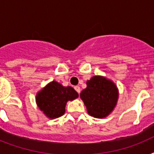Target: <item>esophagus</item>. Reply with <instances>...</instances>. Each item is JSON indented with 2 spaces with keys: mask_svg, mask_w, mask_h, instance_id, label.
<instances>
[{
  "mask_svg": "<svg viewBox=\"0 0 154 154\" xmlns=\"http://www.w3.org/2000/svg\"><path fill=\"white\" fill-rule=\"evenodd\" d=\"M74 89L77 92V93H78V94H80V92H81V89H80V86H78V85H76V86H74Z\"/></svg>",
  "mask_w": 154,
  "mask_h": 154,
  "instance_id": "esophagus-1",
  "label": "esophagus"
}]
</instances>
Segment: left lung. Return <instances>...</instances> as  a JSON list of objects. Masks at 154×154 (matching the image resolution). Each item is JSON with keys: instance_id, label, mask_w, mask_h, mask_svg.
Returning a JSON list of instances; mask_svg holds the SVG:
<instances>
[{"instance_id": "1", "label": "left lung", "mask_w": 154, "mask_h": 154, "mask_svg": "<svg viewBox=\"0 0 154 154\" xmlns=\"http://www.w3.org/2000/svg\"><path fill=\"white\" fill-rule=\"evenodd\" d=\"M86 89L80 94L90 116L103 118L112 112L117 104L118 91L111 81L94 76L87 82Z\"/></svg>"}]
</instances>
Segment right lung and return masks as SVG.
Segmentation results:
<instances>
[{
    "instance_id": "add662e5",
    "label": "right lung",
    "mask_w": 154,
    "mask_h": 154,
    "mask_svg": "<svg viewBox=\"0 0 154 154\" xmlns=\"http://www.w3.org/2000/svg\"><path fill=\"white\" fill-rule=\"evenodd\" d=\"M78 97V94L72 87H64L55 81L49 83L37 95L40 109L49 118H57L64 115L68 101Z\"/></svg>"
}]
</instances>
